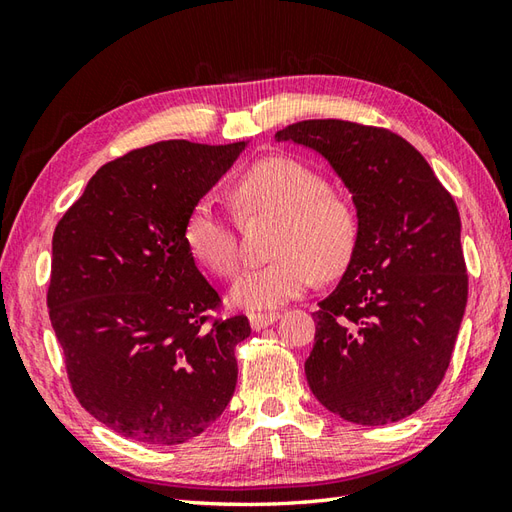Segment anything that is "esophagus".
<instances>
[{
	"label": "esophagus",
	"mask_w": 512,
	"mask_h": 512,
	"mask_svg": "<svg viewBox=\"0 0 512 512\" xmlns=\"http://www.w3.org/2000/svg\"><path fill=\"white\" fill-rule=\"evenodd\" d=\"M279 319V312H250L248 314V321H250V328L255 332L268 328V325H273Z\"/></svg>",
	"instance_id": "1"
}]
</instances>
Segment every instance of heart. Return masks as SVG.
<instances>
[{
  "instance_id": "b5f03b06",
  "label": "heart",
  "mask_w": 512,
  "mask_h": 512,
  "mask_svg": "<svg viewBox=\"0 0 512 512\" xmlns=\"http://www.w3.org/2000/svg\"><path fill=\"white\" fill-rule=\"evenodd\" d=\"M242 217L273 215L270 239L275 257L237 279L231 297L248 310H270L303 295L319 273L345 270L358 242V217L350 200L328 189L314 169L290 158L255 162L233 187ZM184 244L191 257L217 277H233L239 246L231 220L209 200L193 206L184 222Z\"/></svg>"
}]
</instances>
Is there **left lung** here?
<instances>
[{"instance_id": "1", "label": "left lung", "mask_w": 512, "mask_h": 512, "mask_svg": "<svg viewBox=\"0 0 512 512\" xmlns=\"http://www.w3.org/2000/svg\"><path fill=\"white\" fill-rule=\"evenodd\" d=\"M275 138L328 160L358 217L345 275L312 314V394L354 424L407 418L442 383L469 297L458 206L389 129L319 118Z\"/></svg>"}]
</instances>
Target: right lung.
Here are the masks:
<instances>
[{
    "label": "right lung",
    "instance_id": "obj_1",
    "mask_svg": "<svg viewBox=\"0 0 512 512\" xmlns=\"http://www.w3.org/2000/svg\"><path fill=\"white\" fill-rule=\"evenodd\" d=\"M246 143L134 149L94 173L52 235L48 310L74 396L121 436L173 447L211 427L237 385L248 319L184 244L187 215Z\"/></svg>",
    "mask_w": 512,
    "mask_h": 512
}]
</instances>
